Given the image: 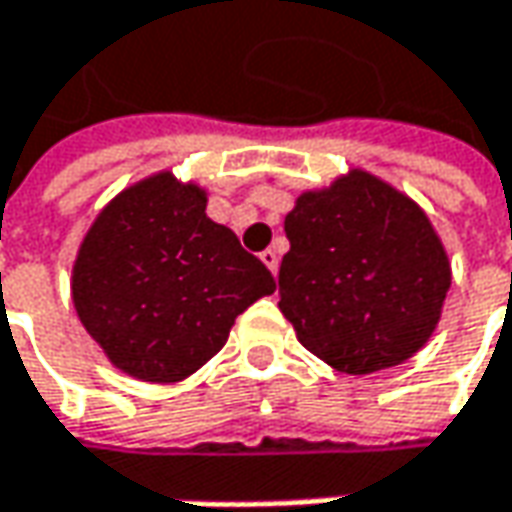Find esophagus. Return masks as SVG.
I'll list each match as a JSON object with an SVG mask.
<instances>
[{
	"label": "esophagus",
	"instance_id": "obj_1",
	"mask_svg": "<svg viewBox=\"0 0 512 512\" xmlns=\"http://www.w3.org/2000/svg\"><path fill=\"white\" fill-rule=\"evenodd\" d=\"M259 259H262V262L268 265L270 273H276V270H279V253H276L273 247H268V250H262V253H259Z\"/></svg>",
	"mask_w": 512,
	"mask_h": 512
}]
</instances>
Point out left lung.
<instances>
[{
    "label": "left lung",
    "instance_id": "obj_1",
    "mask_svg": "<svg viewBox=\"0 0 512 512\" xmlns=\"http://www.w3.org/2000/svg\"><path fill=\"white\" fill-rule=\"evenodd\" d=\"M279 311L331 369L406 363L441 320L452 270L421 207L366 169L308 190L285 216Z\"/></svg>",
    "mask_w": 512,
    "mask_h": 512
}]
</instances>
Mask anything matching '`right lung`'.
I'll return each mask as SVG.
<instances>
[{
  "instance_id": "obj_1",
  "label": "right lung",
  "mask_w": 512,
  "mask_h": 512,
  "mask_svg": "<svg viewBox=\"0 0 512 512\" xmlns=\"http://www.w3.org/2000/svg\"><path fill=\"white\" fill-rule=\"evenodd\" d=\"M273 291L270 270L207 216V192L172 172L117 192L71 270L83 328L115 369L143 383L190 377L221 351L236 317Z\"/></svg>"
}]
</instances>
